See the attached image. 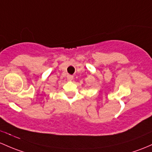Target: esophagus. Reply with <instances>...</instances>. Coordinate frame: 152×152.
Segmentation results:
<instances>
[{
  "instance_id": "1",
  "label": "esophagus",
  "mask_w": 152,
  "mask_h": 152,
  "mask_svg": "<svg viewBox=\"0 0 152 152\" xmlns=\"http://www.w3.org/2000/svg\"><path fill=\"white\" fill-rule=\"evenodd\" d=\"M67 79H68V80H69V81L73 80V76H71V75H68V76H67Z\"/></svg>"
}]
</instances>
